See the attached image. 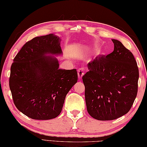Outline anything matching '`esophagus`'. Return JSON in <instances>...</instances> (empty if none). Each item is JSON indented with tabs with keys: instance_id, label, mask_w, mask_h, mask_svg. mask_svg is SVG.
Wrapping results in <instances>:
<instances>
[{
	"instance_id": "obj_1",
	"label": "esophagus",
	"mask_w": 147,
	"mask_h": 147,
	"mask_svg": "<svg viewBox=\"0 0 147 147\" xmlns=\"http://www.w3.org/2000/svg\"><path fill=\"white\" fill-rule=\"evenodd\" d=\"M84 70L83 68H79V69H78V78H80V79H81L82 76L84 75Z\"/></svg>"
}]
</instances>
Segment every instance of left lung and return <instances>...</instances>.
Masks as SVG:
<instances>
[{
	"instance_id": "8db88e82",
	"label": "left lung",
	"mask_w": 147,
	"mask_h": 147,
	"mask_svg": "<svg viewBox=\"0 0 147 147\" xmlns=\"http://www.w3.org/2000/svg\"><path fill=\"white\" fill-rule=\"evenodd\" d=\"M114 50L88 64L83 76L87 111L98 120H113L127 114L138 92L137 63L133 54L116 39Z\"/></svg>"
}]
</instances>
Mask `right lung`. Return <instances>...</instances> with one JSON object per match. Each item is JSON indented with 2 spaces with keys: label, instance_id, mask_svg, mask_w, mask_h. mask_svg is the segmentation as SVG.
<instances>
[{
  "label": "right lung",
  "instance_id": "add662e5",
  "mask_svg": "<svg viewBox=\"0 0 147 147\" xmlns=\"http://www.w3.org/2000/svg\"><path fill=\"white\" fill-rule=\"evenodd\" d=\"M61 39L50 34L27 42L13 59L9 87L16 108L32 119L50 120L62 111L68 92L78 81L76 69H59Z\"/></svg>",
  "mask_w": 147,
  "mask_h": 147
}]
</instances>
